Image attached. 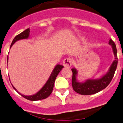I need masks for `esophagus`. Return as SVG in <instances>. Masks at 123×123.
<instances>
[{
  "label": "esophagus",
  "instance_id": "esophagus-1",
  "mask_svg": "<svg viewBox=\"0 0 123 123\" xmlns=\"http://www.w3.org/2000/svg\"><path fill=\"white\" fill-rule=\"evenodd\" d=\"M63 65L64 66V67L65 68H69L72 65V59L70 58H65L64 61H63L62 63Z\"/></svg>",
  "mask_w": 123,
  "mask_h": 123
}]
</instances>
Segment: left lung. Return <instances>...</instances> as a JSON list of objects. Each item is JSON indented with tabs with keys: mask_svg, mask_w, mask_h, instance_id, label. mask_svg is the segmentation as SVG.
Wrapping results in <instances>:
<instances>
[{
	"mask_svg": "<svg viewBox=\"0 0 123 123\" xmlns=\"http://www.w3.org/2000/svg\"><path fill=\"white\" fill-rule=\"evenodd\" d=\"M109 44L112 48L115 59L111 64L107 72L101 78L97 79H87L84 82H79L77 80V69H76L75 68H72V87L76 92L81 95H92L104 89L109 84L117 69L118 58L117 48L114 42L112 39H110Z\"/></svg>",
	"mask_w": 123,
	"mask_h": 123,
	"instance_id": "8db88e82",
	"label": "left lung"
}]
</instances>
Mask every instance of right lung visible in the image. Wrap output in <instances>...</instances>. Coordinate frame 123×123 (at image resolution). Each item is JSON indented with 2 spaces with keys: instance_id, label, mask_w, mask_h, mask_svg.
<instances>
[{
  "instance_id": "right-lung-1",
  "label": "right lung",
  "mask_w": 123,
  "mask_h": 123,
  "mask_svg": "<svg viewBox=\"0 0 123 123\" xmlns=\"http://www.w3.org/2000/svg\"><path fill=\"white\" fill-rule=\"evenodd\" d=\"M30 28H27V29L25 30V31L22 32L21 33H20L19 34L17 35L14 38L13 41H12V43H11V46H10V48L12 47V45H13L15 42H17L18 41H19V40L21 39H28L30 36ZM8 62V56L7 57V63ZM63 67H64V66H62V65H60V64H57V65L55 67V68H53V70L52 72H51V74H50V77L48 79L47 81L45 82L44 86L41 88V89L39 91H38L36 93L34 94V95H22V94H21L20 93H19V92L16 90V89L12 85V87H13V89H14L17 92L19 93L20 95H21L24 98H26V99H28V100L38 101L41 100V99H45V98H47V97H49L50 95V94L51 93V92H52L55 80H56L58 74H59V72H61V70L62 69Z\"/></svg>"
}]
</instances>
